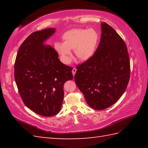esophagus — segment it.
<instances>
[{"label": "esophagus", "instance_id": "34e87169", "mask_svg": "<svg viewBox=\"0 0 148 148\" xmlns=\"http://www.w3.org/2000/svg\"><path fill=\"white\" fill-rule=\"evenodd\" d=\"M76 71H77V70H76V68H74L73 69H72V74H73V76H74L75 74H76Z\"/></svg>", "mask_w": 148, "mask_h": 148}]
</instances>
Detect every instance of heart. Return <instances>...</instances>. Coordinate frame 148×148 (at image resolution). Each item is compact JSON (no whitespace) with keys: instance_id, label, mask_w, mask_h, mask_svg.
<instances>
[{"instance_id":"obj_1","label":"heart","mask_w":148,"mask_h":148,"mask_svg":"<svg viewBox=\"0 0 148 148\" xmlns=\"http://www.w3.org/2000/svg\"><path fill=\"white\" fill-rule=\"evenodd\" d=\"M64 42H56L55 48L63 61H70L71 49L74 50L77 57L86 60L93 55L99 40V35L93 29H74L63 36Z\"/></svg>"}]
</instances>
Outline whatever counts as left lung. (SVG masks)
<instances>
[{
	"instance_id": "obj_1",
	"label": "left lung",
	"mask_w": 148,
	"mask_h": 148,
	"mask_svg": "<svg viewBox=\"0 0 148 148\" xmlns=\"http://www.w3.org/2000/svg\"><path fill=\"white\" fill-rule=\"evenodd\" d=\"M98 48L92 57L77 65L76 85L88 104L95 110L109 108L126 90L130 64L126 44L108 23H102Z\"/></svg>"
}]
</instances>
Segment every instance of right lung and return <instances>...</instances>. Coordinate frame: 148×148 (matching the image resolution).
Instances as JSON below:
<instances>
[{"label": "right lung", "mask_w": 148, "mask_h": 148, "mask_svg": "<svg viewBox=\"0 0 148 148\" xmlns=\"http://www.w3.org/2000/svg\"><path fill=\"white\" fill-rule=\"evenodd\" d=\"M55 29L36 31L19 48L14 63V79L27 108L42 116L57 114L64 100V84L73 79L72 67L60 61L58 53L44 42Z\"/></svg>", "instance_id": "1"}]
</instances>
